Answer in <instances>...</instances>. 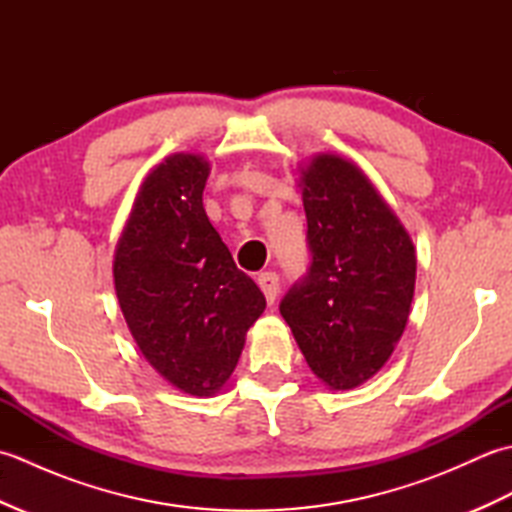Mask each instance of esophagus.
I'll return each mask as SVG.
<instances>
[{
	"mask_svg": "<svg viewBox=\"0 0 512 512\" xmlns=\"http://www.w3.org/2000/svg\"><path fill=\"white\" fill-rule=\"evenodd\" d=\"M257 284H259V288H262L266 301L275 303L277 292H279V277L275 273H262V275H257Z\"/></svg>",
	"mask_w": 512,
	"mask_h": 512,
	"instance_id": "1",
	"label": "esophagus"
}]
</instances>
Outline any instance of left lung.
<instances>
[{"instance_id":"8db88e82","label":"left lung","mask_w":512,"mask_h":512,"mask_svg":"<svg viewBox=\"0 0 512 512\" xmlns=\"http://www.w3.org/2000/svg\"><path fill=\"white\" fill-rule=\"evenodd\" d=\"M297 171L312 266L279 310L312 374L332 391L354 389L405 332L416 246L356 162L325 151Z\"/></svg>"}]
</instances>
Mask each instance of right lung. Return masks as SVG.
I'll return each instance as SVG.
<instances>
[{
    "mask_svg": "<svg viewBox=\"0 0 512 512\" xmlns=\"http://www.w3.org/2000/svg\"><path fill=\"white\" fill-rule=\"evenodd\" d=\"M211 162L171 154L147 173L114 250V288L145 361L182 394L209 398L235 372L262 290L206 217Z\"/></svg>",
    "mask_w": 512,
    "mask_h": 512,
    "instance_id": "add662e5",
    "label": "right lung"
}]
</instances>
